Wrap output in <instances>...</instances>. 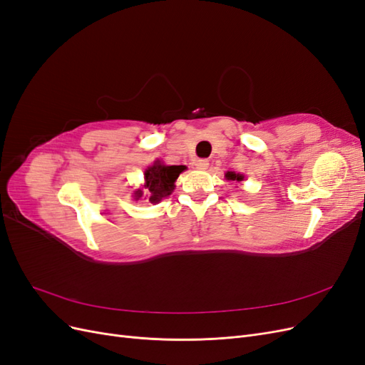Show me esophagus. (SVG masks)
<instances>
[{"mask_svg":"<svg viewBox=\"0 0 365 365\" xmlns=\"http://www.w3.org/2000/svg\"><path fill=\"white\" fill-rule=\"evenodd\" d=\"M195 168L200 170H205L208 168V161L207 160H196L195 161Z\"/></svg>","mask_w":365,"mask_h":365,"instance_id":"obj_1","label":"esophagus"}]
</instances>
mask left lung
<instances>
[{
	"mask_svg": "<svg viewBox=\"0 0 365 365\" xmlns=\"http://www.w3.org/2000/svg\"><path fill=\"white\" fill-rule=\"evenodd\" d=\"M225 178H227L228 181H236V182H239V181H244L245 176L242 175V173H236V172H227V173H225Z\"/></svg>",
	"mask_w": 365,
	"mask_h": 365,
	"instance_id": "obj_1",
	"label": "left lung"
}]
</instances>
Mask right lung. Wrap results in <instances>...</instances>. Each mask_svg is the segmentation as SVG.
Segmentation results:
<instances>
[{
	"instance_id": "obj_1",
	"label": "right lung",
	"mask_w": 365,
	"mask_h": 365,
	"mask_svg": "<svg viewBox=\"0 0 365 365\" xmlns=\"http://www.w3.org/2000/svg\"><path fill=\"white\" fill-rule=\"evenodd\" d=\"M185 170V165H165L160 160H157L145 172V189H148L149 201L152 204L160 202L163 197H168L173 189L175 181L180 173ZM143 196V190L137 189L134 192V200L138 201Z\"/></svg>"
}]
</instances>
